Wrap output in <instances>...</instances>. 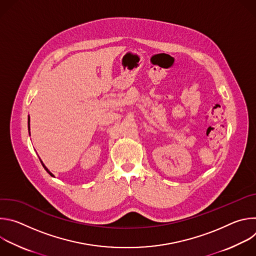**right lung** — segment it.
Instances as JSON below:
<instances>
[{
  "instance_id": "obj_1",
  "label": "right lung",
  "mask_w": 256,
  "mask_h": 256,
  "mask_svg": "<svg viewBox=\"0 0 256 256\" xmlns=\"http://www.w3.org/2000/svg\"><path fill=\"white\" fill-rule=\"evenodd\" d=\"M29 120H30V118H28V130H30V128H29ZM40 162H42V160H40ZM42 166H44V169L48 171V173H50L52 176H54V175H52V173H50V170L44 166V163H42Z\"/></svg>"
}]
</instances>
